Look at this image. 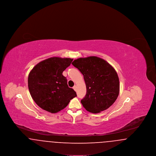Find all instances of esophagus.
Wrapping results in <instances>:
<instances>
[{
  "instance_id": "esophagus-1",
  "label": "esophagus",
  "mask_w": 156,
  "mask_h": 156,
  "mask_svg": "<svg viewBox=\"0 0 156 156\" xmlns=\"http://www.w3.org/2000/svg\"><path fill=\"white\" fill-rule=\"evenodd\" d=\"M73 89H74L75 90H76V87L74 85V87H73Z\"/></svg>"
}]
</instances>
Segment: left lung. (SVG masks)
I'll return each instance as SVG.
<instances>
[{"label": "left lung", "mask_w": 156, "mask_h": 156, "mask_svg": "<svg viewBox=\"0 0 156 156\" xmlns=\"http://www.w3.org/2000/svg\"><path fill=\"white\" fill-rule=\"evenodd\" d=\"M72 64L83 75L87 94L81 102L85 109L98 113L112 105L120 88L119 77L113 67L95 56L75 59Z\"/></svg>", "instance_id": "obj_1"}]
</instances>
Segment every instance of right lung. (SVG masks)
<instances>
[{"mask_svg":"<svg viewBox=\"0 0 156 156\" xmlns=\"http://www.w3.org/2000/svg\"><path fill=\"white\" fill-rule=\"evenodd\" d=\"M73 61L69 58L51 57L38 63L30 71L28 77L30 95L41 109L51 113L58 112L76 97L62 75Z\"/></svg>","mask_w":156,"mask_h":156,"instance_id":"add662e5","label":"right lung"}]
</instances>
